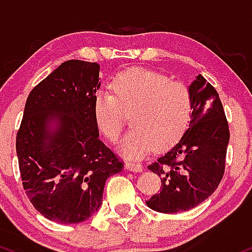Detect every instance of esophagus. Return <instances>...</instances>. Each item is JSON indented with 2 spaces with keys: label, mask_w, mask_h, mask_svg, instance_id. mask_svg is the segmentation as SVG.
I'll use <instances>...</instances> for the list:
<instances>
[{
  "label": "esophagus",
  "mask_w": 252,
  "mask_h": 252,
  "mask_svg": "<svg viewBox=\"0 0 252 252\" xmlns=\"http://www.w3.org/2000/svg\"><path fill=\"white\" fill-rule=\"evenodd\" d=\"M126 169L131 171H135V172H139L143 170V165L138 162H132V160H127L126 162Z\"/></svg>",
  "instance_id": "esophagus-1"
}]
</instances>
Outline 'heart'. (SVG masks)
I'll list each match as a JSON object with an SVG mask.
<instances>
[{
    "mask_svg": "<svg viewBox=\"0 0 252 252\" xmlns=\"http://www.w3.org/2000/svg\"><path fill=\"white\" fill-rule=\"evenodd\" d=\"M113 94L98 92L94 118L98 129L118 143L132 114L133 128L126 135L123 151L127 157L141 158L154 149L166 148L181 138L190 123L193 95L183 82L170 81L160 72L131 69L112 82Z\"/></svg>",
    "mask_w": 252,
    "mask_h": 252,
    "instance_id": "obj_1",
    "label": "heart"
}]
</instances>
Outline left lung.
<instances>
[{"mask_svg": "<svg viewBox=\"0 0 252 252\" xmlns=\"http://www.w3.org/2000/svg\"><path fill=\"white\" fill-rule=\"evenodd\" d=\"M189 89L193 95L189 128L148 166L160 177L162 186L146 205L162 213L196 207L214 193L225 172L230 129L219 94L201 75Z\"/></svg>", "mask_w": 252, "mask_h": 252, "instance_id": "left-lung-1", "label": "left lung"}]
</instances>
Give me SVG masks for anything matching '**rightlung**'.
Returning a JSON list of instances; mask_svg holds the SVG:
<instances>
[{
  "mask_svg": "<svg viewBox=\"0 0 252 252\" xmlns=\"http://www.w3.org/2000/svg\"><path fill=\"white\" fill-rule=\"evenodd\" d=\"M98 73L97 63H62L30 93L16 134L26 195L39 213L61 224L92 217L102 203L106 180L124 168L98 138L94 118Z\"/></svg>",
  "mask_w": 252,
  "mask_h": 252,
  "instance_id": "right-lung-1",
  "label": "right lung"
}]
</instances>
